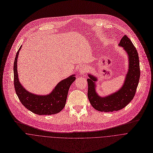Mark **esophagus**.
Instances as JSON below:
<instances>
[{"mask_svg": "<svg viewBox=\"0 0 153 153\" xmlns=\"http://www.w3.org/2000/svg\"><path fill=\"white\" fill-rule=\"evenodd\" d=\"M87 66L86 65H82L80 67V70H79V73L81 74H84L86 73L87 71Z\"/></svg>", "mask_w": 153, "mask_h": 153, "instance_id": "1", "label": "esophagus"}]
</instances>
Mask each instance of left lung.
<instances>
[{"label": "left lung", "mask_w": 153, "mask_h": 153, "mask_svg": "<svg viewBox=\"0 0 153 153\" xmlns=\"http://www.w3.org/2000/svg\"><path fill=\"white\" fill-rule=\"evenodd\" d=\"M119 45L122 46L127 53L129 58V69L123 87L117 92L100 97L95 92V82L97 79L89 74L88 97L92 106L100 112H113L125 108L133 100L136 94L140 78L139 59L137 50L130 38L124 35Z\"/></svg>", "instance_id": "8db88e82"}]
</instances>
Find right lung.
<instances>
[{
  "instance_id": "1",
  "label": "right lung",
  "mask_w": 153,
  "mask_h": 153,
  "mask_svg": "<svg viewBox=\"0 0 153 153\" xmlns=\"http://www.w3.org/2000/svg\"><path fill=\"white\" fill-rule=\"evenodd\" d=\"M17 51L14 63V85L17 95L22 104L32 112L39 115H53L61 112L65 106L69 88L76 77L73 75L60 82L49 95H38L27 91L20 83L18 78L17 62Z\"/></svg>"
}]
</instances>
